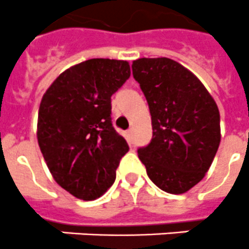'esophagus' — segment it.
I'll list each match as a JSON object with an SVG mask.
<instances>
[{
	"instance_id": "34e87169",
	"label": "esophagus",
	"mask_w": 249,
	"mask_h": 249,
	"mask_svg": "<svg viewBox=\"0 0 249 249\" xmlns=\"http://www.w3.org/2000/svg\"><path fill=\"white\" fill-rule=\"evenodd\" d=\"M125 138H126V140H127V142H130V144H133V139H134V137H133V130H127L126 133H125Z\"/></svg>"
}]
</instances>
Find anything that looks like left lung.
I'll return each mask as SVG.
<instances>
[{
    "label": "left lung",
    "instance_id": "obj_1",
    "mask_svg": "<svg viewBox=\"0 0 249 249\" xmlns=\"http://www.w3.org/2000/svg\"><path fill=\"white\" fill-rule=\"evenodd\" d=\"M151 115L153 138L138 150L150 180L170 194L198 184L220 142L219 110L198 77L168 57L133 61Z\"/></svg>",
    "mask_w": 249,
    "mask_h": 249
}]
</instances>
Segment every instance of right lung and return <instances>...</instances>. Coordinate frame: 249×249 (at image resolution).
Here are the masks:
<instances>
[{"instance_id": "add662e5", "label": "right lung", "mask_w": 249, "mask_h": 249, "mask_svg": "<svg viewBox=\"0 0 249 249\" xmlns=\"http://www.w3.org/2000/svg\"><path fill=\"white\" fill-rule=\"evenodd\" d=\"M130 76L124 60L90 59L56 77L38 109L37 142L55 181L94 200L112 185L129 151L111 124V95Z\"/></svg>"}]
</instances>
